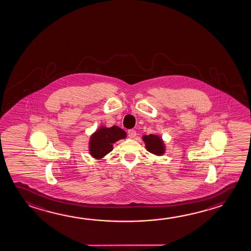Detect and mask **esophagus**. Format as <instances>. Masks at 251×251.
Instances as JSON below:
<instances>
[{"mask_svg": "<svg viewBox=\"0 0 251 251\" xmlns=\"http://www.w3.org/2000/svg\"><path fill=\"white\" fill-rule=\"evenodd\" d=\"M128 135H129L130 138H134L136 136L135 130H133V129H130V130H128Z\"/></svg>", "mask_w": 251, "mask_h": 251, "instance_id": "1", "label": "esophagus"}]
</instances>
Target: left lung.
I'll return each mask as SVG.
<instances>
[{
	"label": "left lung",
	"instance_id": "1",
	"mask_svg": "<svg viewBox=\"0 0 251 251\" xmlns=\"http://www.w3.org/2000/svg\"><path fill=\"white\" fill-rule=\"evenodd\" d=\"M143 141L146 143V148L148 151L155 155H162L165 152V147L161 138L154 134L144 135Z\"/></svg>",
	"mask_w": 251,
	"mask_h": 251
}]
</instances>
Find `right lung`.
Segmentation results:
<instances>
[{
    "mask_svg": "<svg viewBox=\"0 0 251 251\" xmlns=\"http://www.w3.org/2000/svg\"><path fill=\"white\" fill-rule=\"evenodd\" d=\"M126 137V131L113 126L112 127H100L90 139V153L93 158L101 159L113 149V143Z\"/></svg>",
    "mask_w": 251,
    "mask_h": 251,
    "instance_id": "1",
    "label": "right lung"
}]
</instances>
